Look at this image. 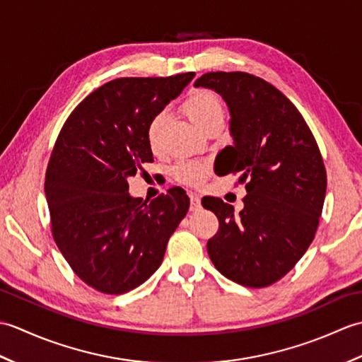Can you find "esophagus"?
<instances>
[{"label": "esophagus", "mask_w": 362, "mask_h": 362, "mask_svg": "<svg viewBox=\"0 0 362 362\" xmlns=\"http://www.w3.org/2000/svg\"><path fill=\"white\" fill-rule=\"evenodd\" d=\"M189 201H191V211H197V210H201V199H199V196H196V194H191L189 196Z\"/></svg>", "instance_id": "obj_1"}]
</instances>
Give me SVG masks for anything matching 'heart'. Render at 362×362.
I'll list each match as a JSON object with an SVG mask.
<instances>
[{
  "label": "heart",
  "instance_id": "obj_1",
  "mask_svg": "<svg viewBox=\"0 0 362 362\" xmlns=\"http://www.w3.org/2000/svg\"><path fill=\"white\" fill-rule=\"evenodd\" d=\"M185 112L189 119L201 129H204L213 119L224 118V105H222L221 98L209 90H199L196 93L191 95L185 103ZM165 121V112H158L156 117L152 118L148 129V140L151 146L157 144L160 130L163 127ZM173 174L175 179L182 183H187V185H199V183H202L205 180V177L209 175V165L196 160L182 161V163L175 165Z\"/></svg>",
  "mask_w": 362,
  "mask_h": 362
}]
</instances>
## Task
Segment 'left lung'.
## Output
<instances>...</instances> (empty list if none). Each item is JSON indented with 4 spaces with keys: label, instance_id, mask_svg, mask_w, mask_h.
<instances>
[{
    "label": "left lung",
    "instance_id": "left-lung-1",
    "mask_svg": "<svg viewBox=\"0 0 362 362\" xmlns=\"http://www.w3.org/2000/svg\"><path fill=\"white\" fill-rule=\"evenodd\" d=\"M194 87L214 90L230 112L232 146L219 152V175L240 173L244 209L202 199L219 219L206 244L214 267L232 281L264 288L283 279L314 240L327 191L319 146L280 90L241 71L206 73Z\"/></svg>",
    "mask_w": 362,
    "mask_h": 362
}]
</instances>
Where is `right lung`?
<instances>
[{
  "instance_id": "obj_1",
  "label": "right lung",
  "mask_w": 362,
  "mask_h": 362,
  "mask_svg": "<svg viewBox=\"0 0 362 362\" xmlns=\"http://www.w3.org/2000/svg\"><path fill=\"white\" fill-rule=\"evenodd\" d=\"M193 78L107 82L71 112L54 144L45 179L54 241L76 275L104 294H124L148 280L187 216L182 188L148 204L129 194L127 177L153 161L151 121Z\"/></svg>"
}]
</instances>
